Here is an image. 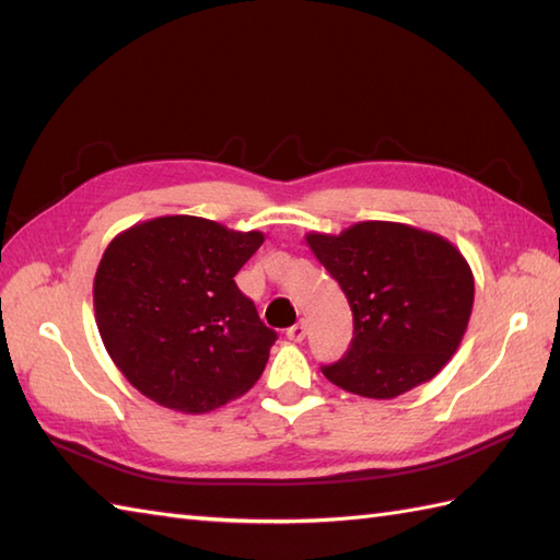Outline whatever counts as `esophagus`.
<instances>
[{
  "label": "esophagus",
  "mask_w": 560,
  "mask_h": 560,
  "mask_svg": "<svg viewBox=\"0 0 560 560\" xmlns=\"http://www.w3.org/2000/svg\"><path fill=\"white\" fill-rule=\"evenodd\" d=\"M304 336H306V324L304 322H296L294 326L288 328V338L294 340V343H302Z\"/></svg>",
  "instance_id": "esophagus-1"
}]
</instances>
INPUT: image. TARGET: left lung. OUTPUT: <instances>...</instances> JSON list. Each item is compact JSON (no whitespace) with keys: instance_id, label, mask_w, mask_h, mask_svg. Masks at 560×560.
<instances>
[{"instance_id":"obj_1","label":"left lung","mask_w":560,"mask_h":560,"mask_svg":"<svg viewBox=\"0 0 560 560\" xmlns=\"http://www.w3.org/2000/svg\"><path fill=\"white\" fill-rule=\"evenodd\" d=\"M352 310L346 355L328 382L364 398H394L430 382L459 348L474 272L447 238L398 222H360L338 236L306 234Z\"/></svg>"}]
</instances>
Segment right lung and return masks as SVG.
<instances>
[{"label":"right lung","instance_id":"add662e5","mask_svg":"<svg viewBox=\"0 0 560 560\" xmlns=\"http://www.w3.org/2000/svg\"><path fill=\"white\" fill-rule=\"evenodd\" d=\"M264 244L190 214L118 234L94 278L96 326L137 392L180 413H208L264 374L278 334L234 276Z\"/></svg>","mask_w":560,"mask_h":560}]
</instances>
